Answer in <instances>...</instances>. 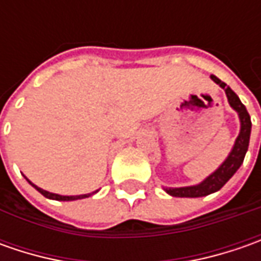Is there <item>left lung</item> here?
Returning <instances> with one entry per match:
<instances>
[{
    "mask_svg": "<svg viewBox=\"0 0 261 261\" xmlns=\"http://www.w3.org/2000/svg\"><path fill=\"white\" fill-rule=\"evenodd\" d=\"M211 78L214 83H216L221 88L225 90L228 103L238 113L240 125H241L240 126V134L237 136L234 146L225 158V161L218 167L212 174L207 175L203 181H200L199 185L186 186V187H164L167 193L170 196H174V197H202V196H207L218 192L241 167L247 149H248L250 134H251V119H250V115L247 112L246 106L241 103L238 95L226 86L225 83H222L218 76L211 75Z\"/></svg>",
    "mask_w": 261,
    "mask_h": 261,
    "instance_id": "8db88e82",
    "label": "left lung"
}]
</instances>
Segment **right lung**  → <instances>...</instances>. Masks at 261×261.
I'll list each match as a JSON object with an SVG mask.
<instances>
[{
  "label": "right lung",
  "mask_w": 261,
  "mask_h": 261,
  "mask_svg": "<svg viewBox=\"0 0 261 261\" xmlns=\"http://www.w3.org/2000/svg\"><path fill=\"white\" fill-rule=\"evenodd\" d=\"M25 177V175H24ZM25 180L30 183V185L35 187L36 190L39 192V193H42V195L45 196V197H47V199H52V200H62V202H69V200H78V199H86V197H88V196H93L94 193H97L98 190H95V192H93V193H88V195H78V196H62V195H56V193H50V192H47V190H43V189H40V187H37L36 185H33L27 177H25Z\"/></svg>",
  "instance_id": "right-lung-1"
}]
</instances>
